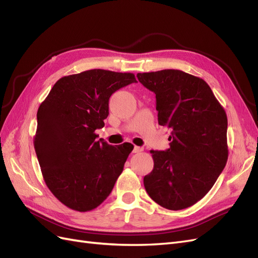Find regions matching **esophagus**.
<instances>
[{
	"mask_svg": "<svg viewBox=\"0 0 258 258\" xmlns=\"http://www.w3.org/2000/svg\"><path fill=\"white\" fill-rule=\"evenodd\" d=\"M143 151V147H141V146H135L134 147V153H140V152H142Z\"/></svg>",
	"mask_w": 258,
	"mask_h": 258,
	"instance_id": "obj_1",
	"label": "esophagus"
}]
</instances>
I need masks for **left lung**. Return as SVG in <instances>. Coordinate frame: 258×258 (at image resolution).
Returning a JSON list of instances; mask_svg holds the SVG:
<instances>
[{
	"label": "left lung",
	"instance_id": "obj_1",
	"mask_svg": "<svg viewBox=\"0 0 258 258\" xmlns=\"http://www.w3.org/2000/svg\"><path fill=\"white\" fill-rule=\"evenodd\" d=\"M156 95L158 122L172 130L170 148L151 151L154 169L144 176L150 197L169 210H183L204 198L228 158L227 116L199 77L179 70L138 73Z\"/></svg>",
	"mask_w": 258,
	"mask_h": 258
}]
</instances>
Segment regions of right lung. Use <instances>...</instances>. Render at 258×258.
Listing matches in <instances>:
<instances>
[{"label": "right lung", "instance_id": "obj_1", "mask_svg": "<svg viewBox=\"0 0 258 258\" xmlns=\"http://www.w3.org/2000/svg\"><path fill=\"white\" fill-rule=\"evenodd\" d=\"M135 74L89 70L64 76L38 107L34 148L44 181L68 208L87 212L111 194L134 146L98 140L108 100Z\"/></svg>", "mask_w": 258, "mask_h": 258}]
</instances>
